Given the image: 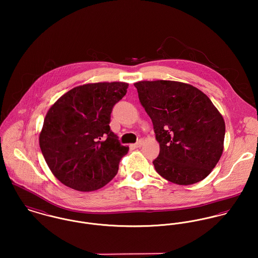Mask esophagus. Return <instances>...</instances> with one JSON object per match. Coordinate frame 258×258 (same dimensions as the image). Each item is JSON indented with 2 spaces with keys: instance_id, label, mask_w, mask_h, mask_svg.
<instances>
[{
  "instance_id": "obj_1",
  "label": "esophagus",
  "mask_w": 258,
  "mask_h": 258,
  "mask_svg": "<svg viewBox=\"0 0 258 258\" xmlns=\"http://www.w3.org/2000/svg\"><path fill=\"white\" fill-rule=\"evenodd\" d=\"M142 144H143V141L142 140H139L137 143H135V144H133L132 146L134 148H140L142 146Z\"/></svg>"
}]
</instances>
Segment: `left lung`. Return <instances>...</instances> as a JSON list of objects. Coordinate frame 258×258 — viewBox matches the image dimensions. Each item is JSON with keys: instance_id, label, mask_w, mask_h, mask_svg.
Listing matches in <instances>:
<instances>
[{"instance_id": "1", "label": "left lung", "mask_w": 258, "mask_h": 258, "mask_svg": "<svg viewBox=\"0 0 258 258\" xmlns=\"http://www.w3.org/2000/svg\"><path fill=\"white\" fill-rule=\"evenodd\" d=\"M150 116L160 154L155 170L174 184H192L207 178L221 159L225 124L211 99L179 81L134 83Z\"/></svg>"}]
</instances>
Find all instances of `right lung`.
Returning a JSON list of instances; mask_svg holds the SVG:
<instances>
[{
	"instance_id": "obj_1",
	"label": "right lung",
	"mask_w": 258,
	"mask_h": 258,
	"mask_svg": "<svg viewBox=\"0 0 258 258\" xmlns=\"http://www.w3.org/2000/svg\"><path fill=\"white\" fill-rule=\"evenodd\" d=\"M128 83L98 82L74 87L47 111L39 147L54 177L80 191L109 183L129 148L110 130L113 106Z\"/></svg>"
}]
</instances>
